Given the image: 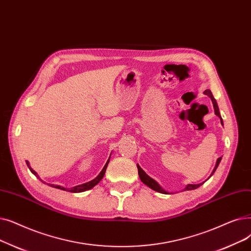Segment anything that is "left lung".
<instances>
[{"label": "left lung", "mask_w": 251, "mask_h": 251, "mask_svg": "<svg viewBox=\"0 0 251 251\" xmlns=\"http://www.w3.org/2000/svg\"><path fill=\"white\" fill-rule=\"evenodd\" d=\"M204 94L205 95H207V96L211 99V102H212V104H213V109H214V113H216V115L217 116H219L220 117V119H221V124L222 125H224V123H223V119H222V116H221V113H220V110H219V106H218V103H217V101H216V99L213 98V96H212V94H211V92H210V90H205L204 91ZM221 160H222V157H220V158H218V160H217V162H216V165H214V169H213V171H212V173L210 174V176H209V177L214 174V172L217 171V169H218V166H219V164H220V162H221ZM137 168H138V174H139V176H140V180L144 183L145 185H147L149 188H151L152 190H154V191H156V192H159V193H162V194H170V192H168V191H165L156 181L155 180H153L152 177H150L144 171H143L141 168H140V165L139 164H137ZM208 177V178H209ZM204 182H206V181H204ZM203 182V183H204ZM203 183H200V184H196V185H193V184H188L184 189H183V191H189V190H194V189H197L198 187H200L202 184Z\"/></svg>", "instance_id": "1"}]
</instances>
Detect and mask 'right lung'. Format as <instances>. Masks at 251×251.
I'll return each instance as SVG.
<instances>
[{"mask_svg": "<svg viewBox=\"0 0 251 251\" xmlns=\"http://www.w3.org/2000/svg\"><path fill=\"white\" fill-rule=\"evenodd\" d=\"M109 161H110V157L108 158V160L106 161V163H105V165H104V168L102 169V171L100 172V174L94 178V180H92V181H90V182H88V183H85V184H81V185H78V186H75V187H73V188H64V187H62V186H59V185H53V184H49L51 187H54V188H57V189H60V190H63V191H68V192H73V193H79V192H85V191H87V190H90V189H92V188H94L95 186H96L102 178H103V176H104V175H105V172H106V169H107V165H108V163H109ZM26 164H27V166H28V169H29V171L35 176H38L39 178H40V176H38V174L35 173L31 168H30V165H29V162L28 161H26ZM41 180V178H40ZM42 181V180H41ZM43 182V181H42ZM45 183V182H44Z\"/></svg>", "mask_w": 251, "mask_h": 251, "instance_id": "right-lung-1", "label": "right lung"}]
</instances>
